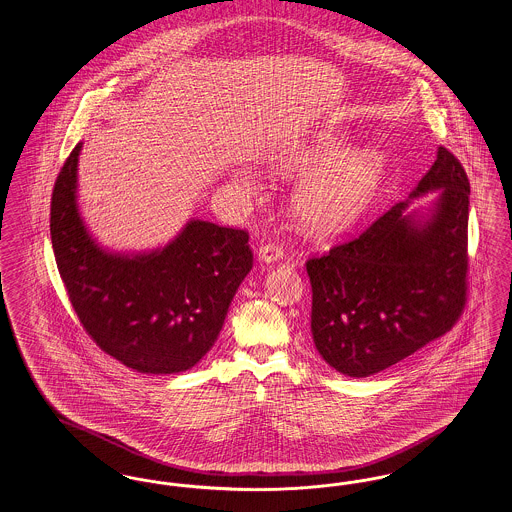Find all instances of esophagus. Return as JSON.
Returning a JSON list of instances; mask_svg holds the SVG:
<instances>
[{
	"mask_svg": "<svg viewBox=\"0 0 512 512\" xmlns=\"http://www.w3.org/2000/svg\"><path fill=\"white\" fill-rule=\"evenodd\" d=\"M282 255H284V249L278 246V244H265V246H261L257 249L259 261L266 263V265H272V263L280 261Z\"/></svg>",
	"mask_w": 512,
	"mask_h": 512,
	"instance_id": "1",
	"label": "esophagus"
}]
</instances>
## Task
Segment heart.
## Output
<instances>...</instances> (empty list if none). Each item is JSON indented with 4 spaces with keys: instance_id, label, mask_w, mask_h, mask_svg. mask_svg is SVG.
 I'll use <instances>...</instances> for the list:
<instances>
[{
    "instance_id": "obj_1",
    "label": "heart",
    "mask_w": 512,
    "mask_h": 512,
    "mask_svg": "<svg viewBox=\"0 0 512 512\" xmlns=\"http://www.w3.org/2000/svg\"><path fill=\"white\" fill-rule=\"evenodd\" d=\"M347 150L333 133H320L312 143L280 160L282 171L314 169L295 194L299 221L310 232L335 236L354 225L371 204L387 175V158L375 148Z\"/></svg>"
}]
</instances>
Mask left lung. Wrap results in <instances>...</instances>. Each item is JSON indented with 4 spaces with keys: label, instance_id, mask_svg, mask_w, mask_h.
Masks as SVG:
<instances>
[{
    "label": "left lung",
    "instance_id": "8db88e82",
    "mask_svg": "<svg viewBox=\"0 0 512 512\" xmlns=\"http://www.w3.org/2000/svg\"><path fill=\"white\" fill-rule=\"evenodd\" d=\"M430 191L427 208L408 209ZM469 196L463 165L438 146L406 202L308 261L312 341L331 368L369 377L453 328L467 293Z\"/></svg>",
    "mask_w": 512,
    "mask_h": 512
}]
</instances>
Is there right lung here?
<instances>
[{"mask_svg":"<svg viewBox=\"0 0 512 512\" xmlns=\"http://www.w3.org/2000/svg\"><path fill=\"white\" fill-rule=\"evenodd\" d=\"M82 146L68 156L51 200V242L72 307L91 339L127 368L154 375L194 368L253 265L246 230L190 219L156 249L101 246L78 204Z\"/></svg>","mask_w":512,"mask_h":512,"instance_id":"1","label":"right lung"}]
</instances>
